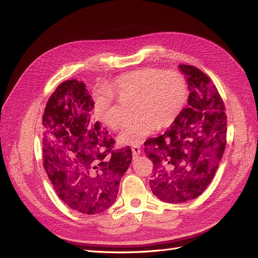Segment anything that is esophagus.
Segmentation results:
<instances>
[{
    "mask_svg": "<svg viewBox=\"0 0 258 258\" xmlns=\"http://www.w3.org/2000/svg\"><path fill=\"white\" fill-rule=\"evenodd\" d=\"M132 154H134V157H138V156L141 154V148L139 146H134L132 147Z\"/></svg>",
    "mask_w": 258,
    "mask_h": 258,
    "instance_id": "esophagus-1",
    "label": "esophagus"
}]
</instances>
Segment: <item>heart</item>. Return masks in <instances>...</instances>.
Returning <instances> with one entry per match:
<instances>
[{
	"mask_svg": "<svg viewBox=\"0 0 258 258\" xmlns=\"http://www.w3.org/2000/svg\"><path fill=\"white\" fill-rule=\"evenodd\" d=\"M115 96L122 103H135L140 118L126 124L118 137L122 145H139L157 129L171 126L181 115L188 99L185 77L174 70L147 68L126 73L106 88L93 93V113L96 118L112 130L120 126L114 113Z\"/></svg>",
	"mask_w": 258,
	"mask_h": 258,
	"instance_id": "b5f03b06",
	"label": "heart"
}]
</instances>
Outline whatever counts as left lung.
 I'll use <instances>...</instances> for the list:
<instances>
[{"mask_svg": "<svg viewBox=\"0 0 258 258\" xmlns=\"http://www.w3.org/2000/svg\"><path fill=\"white\" fill-rule=\"evenodd\" d=\"M188 105L165 134L148 139L144 153L153 161L150 187L168 204L192 200L206 190L226 147L227 116L215 85L199 69L179 64Z\"/></svg>", "mask_w": 258, "mask_h": 258, "instance_id": "left-lung-1", "label": "left lung"}]
</instances>
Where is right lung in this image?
Here are the masks:
<instances>
[{"label": "right lung", "instance_id": "right-lung-1", "mask_svg": "<svg viewBox=\"0 0 258 258\" xmlns=\"http://www.w3.org/2000/svg\"><path fill=\"white\" fill-rule=\"evenodd\" d=\"M92 108L86 85L68 80L52 92L43 115L44 168L59 198L85 214L114 204L132 160L129 146L115 150V140L92 122Z\"/></svg>", "mask_w": 258, "mask_h": 258}]
</instances>
